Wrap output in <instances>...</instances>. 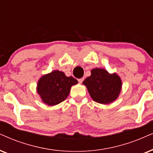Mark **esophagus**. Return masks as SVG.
<instances>
[{"label": "esophagus", "instance_id": "esophagus-1", "mask_svg": "<svg viewBox=\"0 0 153 153\" xmlns=\"http://www.w3.org/2000/svg\"><path fill=\"white\" fill-rule=\"evenodd\" d=\"M83 80H84V78H80V79H78V82H79V83H82V82H83Z\"/></svg>", "mask_w": 153, "mask_h": 153}]
</instances>
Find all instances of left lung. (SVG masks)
Masks as SVG:
<instances>
[{
  "label": "left lung",
  "instance_id": "left-lung-1",
  "mask_svg": "<svg viewBox=\"0 0 153 153\" xmlns=\"http://www.w3.org/2000/svg\"><path fill=\"white\" fill-rule=\"evenodd\" d=\"M94 102L102 104L112 103L119 97L122 88L121 79L116 73L104 68L91 70V75L82 82Z\"/></svg>",
  "mask_w": 153,
  "mask_h": 153
}]
</instances>
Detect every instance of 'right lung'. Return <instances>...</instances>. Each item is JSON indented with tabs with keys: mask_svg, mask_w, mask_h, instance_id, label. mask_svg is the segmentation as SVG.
<instances>
[{
	"mask_svg": "<svg viewBox=\"0 0 153 153\" xmlns=\"http://www.w3.org/2000/svg\"><path fill=\"white\" fill-rule=\"evenodd\" d=\"M78 82L76 79L67 77L62 71H53L39 79L36 92L44 103L55 106L66 99L71 87Z\"/></svg>",
	"mask_w": 153,
	"mask_h": 153,
	"instance_id": "right-lung-1",
	"label": "right lung"
}]
</instances>
